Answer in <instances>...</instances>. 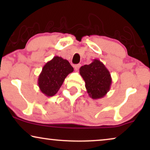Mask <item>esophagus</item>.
<instances>
[{
	"label": "esophagus",
	"instance_id": "34e87169",
	"mask_svg": "<svg viewBox=\"0 0 150 150\" xmlns=\"http://www.w3.org/2000/svg\"><path fill=\"white\" fill-rule=\"evenodd\" d=\"M81 64H77V65H74V69L76 71H78L80 68V67H81Z\"/></svg>",
	"mask_w": 150,
	"mask_h": 150
}]
</instances>
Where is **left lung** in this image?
<instances>
[{
	"label": "left lung",
	"instance_id": "left-lung-1",
	"mask_svg": "<svg viewBox=\"0 0 150 150\" xmlns=\"http://www.w3.org/2000/svg\"><path fill=\"white\" fill-rule=\"evenodd\" d=\"M79 71L85 82L87 93L92 99L104 98L109 91L112 84L111 76L100 60L93 59L89 65L82 66Z\"/></svg>",
	"mask_w": 150,
	"mask_h": 150
}]
</instances>
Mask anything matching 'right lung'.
Segmentation results:
<instances>
[{"mask_svg":"<svg viewBox=\"0 0 150 150\" xmlns=\"http://www.w3.org/2000/svg\"><path fill=\"white\" fill-rule=\"evenodd\" d=\"M74 68L66 59L55 56L43 67L38 78L40 91L47 97L54 96L60 89L67 76Z\"/></svg>","mask_w":150,"mask_h":150,"instance_id":"right-lung-1","label":"right lung"}]
</instances>
